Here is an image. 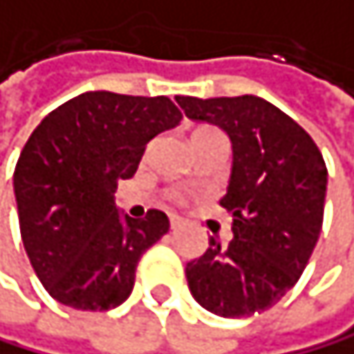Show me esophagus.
<instances>
[{"label": "esophagus", "instance_id": "1", "mask_svg": "<svg viewBox=\"0 0 354 354\" xmlns=\"http://www.w3.org/2000/svg\"><path fill=\"white\" fill-rule=\"evenodd\" d=\"M180 224H183L180 217H176V215H171V217H169V226H171V228H178Z\"/></svg>", "mask_w": 354, "mask_h": 354}]
</instances>
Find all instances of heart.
<instances>
[{"label": "heart", "mask_w": 354, "mask_h": 354, "mask_svg": "<svg viewBox=\"0 0 354 354\" xmlns=\"http://www.w3.org/2000/svg\"><path fill=\"white\" fill-rule=\"evenodd\" d=\"M209 132H220V130H215V128H198V130L194 132V139H196V137H202V134H209ZM167 200H171V202H176V204H183V202H185V194L178 192V189H174V192L167 194Z\"/></svg>", "instance_id": "1"}]
</instances>
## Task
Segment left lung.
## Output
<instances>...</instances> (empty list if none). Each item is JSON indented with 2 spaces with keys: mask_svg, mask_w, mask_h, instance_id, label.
I'll return each instance as SVG.
<instances>
[{
  "mask_svg": "<svg viewBox=\"0 0 354 354\" xmlns=\"http://www.w3.org/2000/svg\"><path fill=\"white\" fill-rule=\"evenodd\" d=\"M185 115L215 124L232 141V174L220 204L232 213V239L217 237L187 263L200 305L222 317L261 313L305 272L324 220L326 162L309 132L274 104L254 97H185Z\"/></svg>",
  "mask_w": 354,
  "mask_h": 354,
  "instance_id": "8db88e82",
  "label": "left lung"
}]
</instances>
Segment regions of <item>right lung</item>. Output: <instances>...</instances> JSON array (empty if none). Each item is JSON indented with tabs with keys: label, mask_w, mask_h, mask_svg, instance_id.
Masks as SVG:
<instances>
[{
	"label": "right lung",
	"mask_w": 354,
	"mask_h": 354,
	"mask_svg": "<svg viewBox=\"0 0 354 354\" xmlns=\"http://www.w3.org/2000/svg\"><path fill=\"white\" fill-rule=\"evenodd\" d=\"M169 97L88 91L49 113L15 167L19 228L47 294L82 311H109L132 294L143 252L169 230L162 211L141 220L115 207L150 139L178 126Z\"/></svg>",
	"instance_id": "1"
}]
</instances>
